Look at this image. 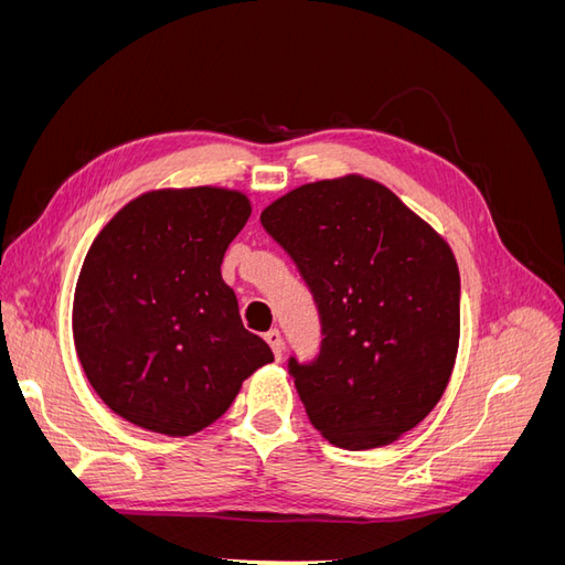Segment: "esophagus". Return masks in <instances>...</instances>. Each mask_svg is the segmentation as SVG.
<instances>
[{
    "label": "esophagus",
    "instance_id": "1",
    "mask_svg": "<svg viewBox=\"0 0 565 565\" xmlns=\"http://www.w3.org/2000/svg\"><path fill=\"white\" fill-rule=\"evenodd\" d=\"M266 341H268V347L273 349V353H276V358L280 361V358H282V351H285L280 330H268V332H266Z\"/></svg>",
    "mask_w": 565,
    "mask_h": 565
}]
</instances>
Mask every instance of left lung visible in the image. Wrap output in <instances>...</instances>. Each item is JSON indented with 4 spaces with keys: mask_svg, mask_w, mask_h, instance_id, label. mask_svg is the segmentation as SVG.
Here are the masks:
<instances>
[{
    "mask_svg": "<svg viewBox=\"0 0 565 565\" xmlns=\"http://www.w3.org/2000/svg\"><path fill=\"white\" fill-rule=\"evenodd\" d=\"M320 316V353L289 358L311 424L332 446H388L431 413L459 347V270L443 237L363 177L295 188L262 212Z\"/></svg>",
    "mask_w": 565,
    "mask_h": 565,
    "instance_id": "obj_1",
    "label": "left lung"
}]
</instances>
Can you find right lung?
I'll return each mask as SVG.
<instances>
[{
    "instance_id": "add662e5",
    "label": "right lung",
    "mask_w": 565,
    "mask_h": 565,
    "mask_svg": "<svg viewBox=\"0 0 565 565\" xmlns=\"http://www.w3.org/2000/svg\"><path fill=\"white\" fill-rule=\"evenodd\" d=\"M249 214L247 195L226 188L152 191L96 235L75 287L73 337L115 415L164 436L198 434L273 361L221 278Z\"/></svg>"
}]
</instances>
